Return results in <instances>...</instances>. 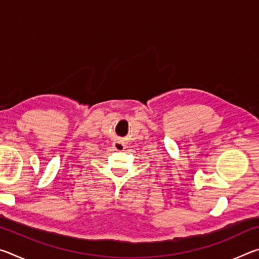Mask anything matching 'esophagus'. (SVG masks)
Instances as JSON below:
<instances>
[{
	"label": "esophagus",
	"instance_id": "34e87169",
	"mask_svg": "<svg viewBox=\"0 0 259 259\" xmlns=\"http://www.w3.org/2000/svg\"><path fill=\"white\" fill-rule=\"evenodd\" d=\"M113 146L116 151H124L125 150V144L121 140H116V142L113 143Z\"/></svg>",
	"mask_w": 259,
	"mask_h": 259
}]
</instances>
